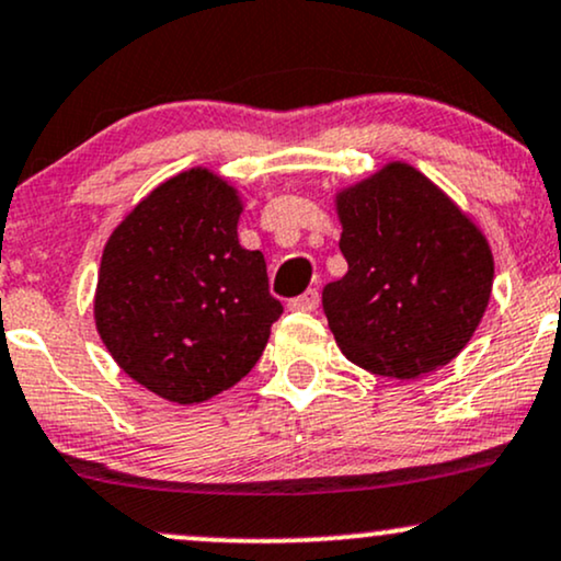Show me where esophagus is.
<instances>
[{
    "instance_id": "34e87169",
    "label": "esophagus",
    "mask_w": 561,
    "mask_h": 561,
    "mask_svg": "<svg viewBox=\"0 0 561 561\" xmlns=\"http://www.w3.org/2000/svg\"><path fill=\"white\" fill-rule=\"evenodd\" d=\"M289 308L293 310H316L319 308V289H306V293L298 295V298L289 300Z\"/></svg>"
}]
</instances>
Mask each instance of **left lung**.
<instances>
[{
    "instance_id": "8db88e82",
    "label": "left lung",
    "mask_w": 561,
    "mask_h": 561,
    "mask_svg": "<svg viewBox=\"0 0 561 561\" xmlns=\"http://www.w3.org/2000/svg\"><path fill=\"white\" fill-rule=\"evenodd\" d=\"M347 274L321 293L347 360L417 379L468 345L491 298L489 242L428 178L389 164L336 201Z\"/></svg>"
}]
</instances>
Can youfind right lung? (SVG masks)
I'll list each match as a JSON object with an SVG mask.
<instances>
[{"mask_svg":"<svg viewBox=\"0 0 561 561\" xmlns=\"http://www.w3.org/2000/svg\"><path fill=\"white\" fill-rule=\"evenodd\" d=\"M240 198L206 170L140 201L101 255L96 329L119 368L170 402L219 394L251 370L282 302L238 240Z\"/></svg>","mask_w":561,"mask_h":561,"instance_id":"right-lung-1","label":"right lung"}]
</instances>
